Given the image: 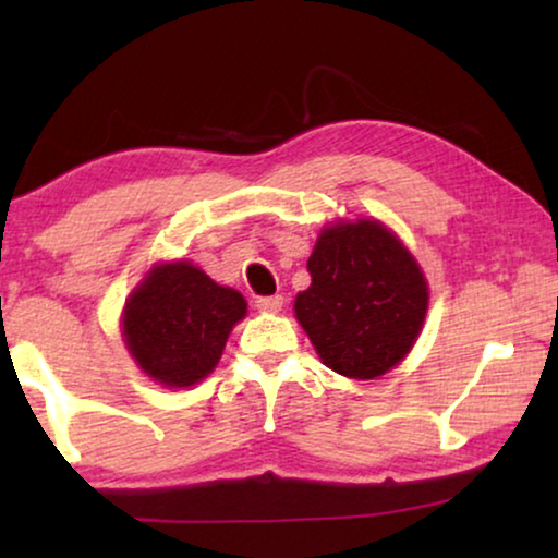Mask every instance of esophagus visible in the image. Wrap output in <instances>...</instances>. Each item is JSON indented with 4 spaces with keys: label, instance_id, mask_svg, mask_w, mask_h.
<instances>
[{
    "label": "esophagus",
    "instance_id": "1",
    "mask_svg": "<svg viewBox=\"0 0 558 558\" xmlns=\"http://www.w3.org/2000/svg\"><path fill=\"white\" fill-rule=\"evenodd\" d=\"M256 307L258 312H266V315H277L284 307V296L274 294V296H262V300H256Z\"/></svg>",
    "mask_w": 558,
    "mask_h": 558
}]
</instances>
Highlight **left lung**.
Instances as JSON below:
<instances>
[{
	"mask_svg": "<svg viewBox=\"0 0 558 558\" xmlns=\"http://www.w3.org/2000/svg\"><path fill=\"white\" fill-rule=\"evenodd\" d=\"M307 269L312 284L294 296V317L327 368L373 380L411 353L429 284L391 228L376 218L327 223Z\"/></svg>",
	"mask_w": 558,
	"mask_h": 558,
	"instance_id": "8db88e82",
	"label": "left lung"
}]
</instances>
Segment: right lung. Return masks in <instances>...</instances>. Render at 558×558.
Returning a JSON list of instances; mask_svg holds the SVG:
<instances>
[{
	"label": "right lung",
	"mask_w": 558,
	"mask_h": 558,
	"mask_svg": "<svg viewBox=\"0 0 558 558\" xmlns=\"http://www.w3.org/2000/svg\"><path fill=\"white\" fill-rule=\"evenodd\" d=\"M246 310L241 292L213 281L190 258L157 262L126 296L121 338L155 384L190 388L210 376Z\"/></svg>",
	"instance_id": "1"
}]
</instances>
